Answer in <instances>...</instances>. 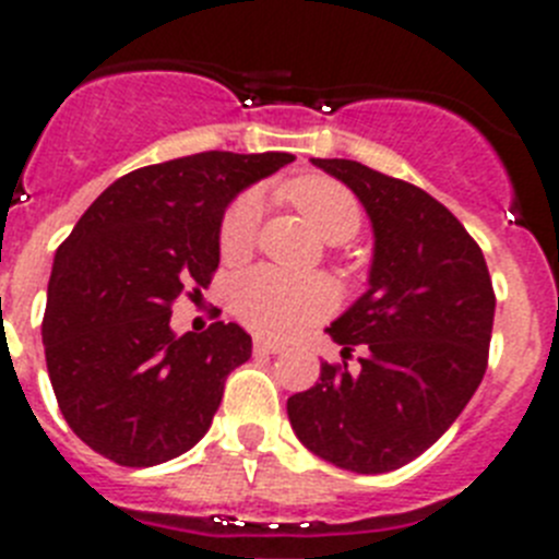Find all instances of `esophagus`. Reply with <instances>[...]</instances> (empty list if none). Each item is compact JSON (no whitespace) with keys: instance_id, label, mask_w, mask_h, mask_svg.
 Instances as JSON below:
<instances>
[{"instance_id":"obj_1","label":"esophagus","mask_w":559,"mask_h":559,"mask_svg":"<svg viewBox=\"0 0 559 559\" xmlns=\"http://www.w3.org/2000/svg\"><path fill=\"white\" fill-rule=\"evenodd\" d=\"M254 353L257 355H280V353H285V344H276V341L257 338L254 341Z\"/></svg>"}]
</instances>
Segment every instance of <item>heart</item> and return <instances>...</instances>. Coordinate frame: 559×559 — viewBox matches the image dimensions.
<instances>
[{"mask_svg":"<svg viewBox=\"0 0 559 559\" xmlns=\"http://www.w3.org/2000/svg\"><path fill=\"white\" fill-rule=\"evenodd\" d=\"M288 199L328 243H344L360 229L358 201L338 181L305 176L288 187ZM260 218H263V195L257 190L243 192L226 210L221 224L224 260L235 263L254 249ZM229 305L231 313L254 333L290 335L330 313L335 305V290L319 276H296L271 265H257L231 280Z\"/></svg>","mask_w":559,"mask_h":559,"instance_id":"b5f03b06","label":"heart"}]
</instances>
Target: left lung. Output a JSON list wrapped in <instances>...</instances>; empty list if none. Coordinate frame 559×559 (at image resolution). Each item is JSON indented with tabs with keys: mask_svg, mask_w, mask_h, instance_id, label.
<instances>
[{
	"mask_svg": "<svg viewBox=\"0 0 559 559\" xmlns=\"http://www.w3.org/2000/svg\"><path fill=\"white\" fill-rule=\"evenodd\" d=\"M355 192L372 226L369 288L324 333L360 372L322 364L288 397L310 453L353 473L397 471L437 442L487 369L492 296L481 249L426 190L349 159H310Z\"/></svg>",
	"mask_w": 559,
	"mask_h": 559,
	"instance_id": "8db88e82",
	"label": "left lung"
}]
</instances>
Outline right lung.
<instances>
[{
  "mask_svg": "<svg viewBox=\"0 0 559 559\" xmlns=\"http://www.w3.org/2000/svg\"><path fill=\"white\" fill-rule=\"evenodd\" d=\"M290 153H192L128 173L97 195L56 251L41 335L58 406L92 451L151 467L212 426L251 335L215 322L176 335L170 305L206 288L231 201Z\"/></svg>",
  "mask_w": 559,
  "mask_h": 559,
  "instance_id": "right-lung-1",
  "label": "right lung"
}]
</instances>
